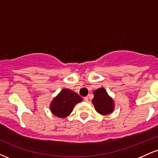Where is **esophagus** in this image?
Segmentation results:
<instances>
[{
  "label": "esophagus",
  "instance_id": "1",
  "mask_svg": "<svg viewBox=\"0 0 158 158\" xmlns=\"http://www.w3.org/2000/svg\"><path fill=\"white\" fill-rule=\"evenodd\" d=\"M84 101L85 102H88V97H84Z\"/></svg>",
  "mask_w": 158,
  "mask_h": 158
}]
</instances>
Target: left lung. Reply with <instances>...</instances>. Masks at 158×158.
I'll use <instances>...</instances> for the list:
<instances>
[{
	"label": "left lung",
	"mask_w": 158,
	"mask_h": 158,
	"mask_svg": "<svg viewBox=\"0 0 158 158\" xmlns=\"http://www.w3.org/2000/svg\"><path fill=\"white\" fill-rule=\"evenodd\" d=\"M94 98L92 102L96 110L102 115H107L112 113L114 108V103L111 97L108 96L105 88H98L94 91Z\"/></svg>",
	"instance_id": "obj_1"
}]
</instances>
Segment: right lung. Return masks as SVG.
<instances>
[{
  "mask_svg": "<svg viewBox=\"0 0 158 158\" xmlns=\"http://www.w3.org/2000/svg\"><path fill=\"white\" fill-rule=\"evenodd\" d=\"M82 101L81 97L70 89L61 90L50 104V110L56 117H67L73 110L76 104Z\"/></svg>",
  "mask_w": 158,
  "mask_h": 158,
  "instance_id": "1",
  "label": "right lung"
}]
</instances>
